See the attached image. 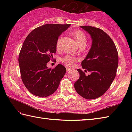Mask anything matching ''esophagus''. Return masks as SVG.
<instances>
[{
    "label": "esophagus",
    "mask_w": 132,
    "mask_h": 132,
    "mask_svg": "<svg viewBox=\"0 0 132 132\" xmlns=\"http://www.w3.org/2000/svg\"><path fill=\"white\" fill-rule=\"evenodd\" d=\"M71 70H72L71 68H68V67H67V68H66V71H70Z\"/></svg>",
    "instance_id": "obj_1"
}]
</instances>
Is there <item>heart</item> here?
Here are the masks:
<instances>
[{
    "mask_svg": "<svg viewBox=\"0 0 132 132\" xmlns=\"http://www.w3.org/2000/svg\"><path fill=\"white\" fill-rule=\"evenodd\" d=\"M72 35H73L74 37L76 39L79 47L82 46H85L86 45L87 39L86 36L83 32L81 31V30H76V31L72 32ZM61 37H60L57 40V45H56V47H57L58 49H60L61 47ZM61 61L64 64L70 66L73 64L74 62L75 61V58L74 57H72L71 55H67L62 58Z\"/></svg>",
    "mask_w": 132,
    "mask_h": 132,
    "instance_id": "b5f03b06",
    "label": "heart"
}]
</instances>
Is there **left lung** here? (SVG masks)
I'll return each mask as SVG.
<instances>
[{
  "mask_svg": "<svg viewBox=\"0 0 132 132\" xmlns=\"http://www.w3.org/2000/svg\"><path fill=\"white\" fill-rule=\"evenodd\" d=\"M90 35L92 45L88 54L82 62L86 76L77 69L80 77L74 83L77 93L86 99L100 97L108 90L114 79L119 64V55L115 45L103 30L91 26H80Z\"/></svg>",
  "mask_w": 132,
  "mask_h": 132,
  "instance_id": "obj_1",
  "label": "left lung"
}]
</instances>
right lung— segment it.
Here are the masks:
<instances>
[{
  "label": "right lung",
  "instance_id": "1",
  "mask_svg": "<svg viewBox=\"0 0 132 132\" xmlns=\"http://www.w3.org/2000/svg\"><path fill=\"white\" fill-rule=\"evenodd\" d=\"M71 24H45L33 30L25 40L19 57L21 79L30 93L44 97L57 90L66 73L59 63L53 69L47 63L57 51V41Z\"/></svg>",
  "mask_w": 132,
  "mask_h": 132
}]
</instances>
